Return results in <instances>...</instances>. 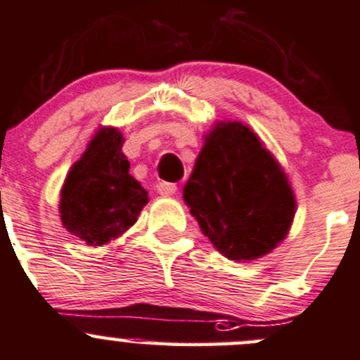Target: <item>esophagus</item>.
<instances>
[{
	"instance_id": "1",
	"label": "esophagus",
	"mask_w": 360,
	"mask_h": 360,
	"mask_svg": "<svg viewBox=\"0 0 360 360\" xmlns=\"http://www.w3.org/2000/svg\"><path fill=\"white\" fill-rule=\"evenodd\" d=\"M155 188H158V192L161 195H173L176 192V185L169 184V181H159V184L155 185Z\"/></svg>"
}]
</instances>
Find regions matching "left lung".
I'll use <instances>...</instances> for the list:
<instances>
[{
    "mask_svg": "<svg viewBox=\"0 0 360 360\" xmlns=\"http://www.w3.org/2000/svg\"><path fill=\"white\" fill-rule=\"evenodd\" d=\"M202 234L231 260H255L277 246L295 217L286 175L243 123H220L206 136L184 187Z\"/></svg>",
    "mask_w": 360,
    "mask_h": 360,
    "instance_id": "obj_1",
    "label": "left lung"
}]
</instances>
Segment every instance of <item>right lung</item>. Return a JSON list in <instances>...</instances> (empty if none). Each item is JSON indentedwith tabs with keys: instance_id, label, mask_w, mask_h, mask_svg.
Segmentation results:
<instances>
[{
	"instance_id": "add662e5",
	"label": "right lung",
	"mask_w": 360,
	"mask_h": 360,
	"mask_svg": "<svg viewBox=\"0 0 360 360\" xmlns=\"http://www.w3.org/2000/svg\"><path fill=\"white\" fill-rule=\"evenodd\" d=\"M117 129H102L70 168L60 199L64 227L90 246H102L128 231L149 194L129 175Z\"/></svg>"
}]
</instances>
